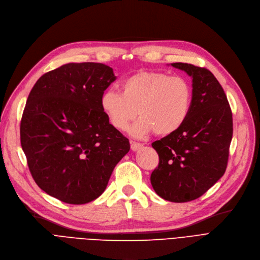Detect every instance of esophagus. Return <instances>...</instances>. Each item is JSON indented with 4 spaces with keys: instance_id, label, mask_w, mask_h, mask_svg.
<instances>
[{
    "instance_id": "esophagus-1",
    "label": "esophagus",
    "mask_w": 260,
    "mask_h": 260,
    "mask_svg": "<svg viewBox=\"0 0 260 260\" xmlns=\"http://www.w3.org/2000/svg\"><path fill=\"white\" fill-rule=\"evenodd\" d=\"M142 147H143V144L138 143V142H131V149L133 151H137V150H139Z\"/></svg>"
}]
</instances>
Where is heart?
Segmentation results:
<instances>
[{
  "mask_svg": "<svg viewBox=\"0 0 260 260\" xmlns=\"http://www.w3.org/2000/svg\"><path fill=\"white\" fill-rule=\"evenodd\" d=\"M191 102L192 87L183 77L140 71L122 81L121 92L103 91L100 108L112 127L120 131H126L139 113L141 118L131 132L141 138L152 131L168 136L178 130L188 118Z\"/></svg>",
  "mask_w": 260,
  "mask_h": 260,
  "instance_id": "heart-1",
  "label": "heart"
}]
</instances>
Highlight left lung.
<instances>
[{
	"label": "left lung",
	"instance_id": "1",
	"mask_svg": "<svg viewBox=\"0 0 260 260\" xmlns=\"http://www.w3.org/2000/svg\"><path fill=\"white\" fill-rule=\"evenodd\" d=\"M193 78L191 110L182 126L151 146L159 164L150 176L165 201L199 199L224 175L233 138V113L223 87L205 67L173 63Z\"/></svg>",
	"mask_w": 260,
	"mask_h": 260
}]
</instances>
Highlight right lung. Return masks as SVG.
<instances>
[{"mask_svg": "<svg viewBox=\"0 0 260 260\" xmlns=\"http://www.w3.org/2000/svg\"><path fill=\"white\" fill-rule=\"evenodd\" d=\"M115 79L105 64L70 63L41 76L27 97L20 141L28 170L41 190L61 202L96 200L130 149L100 108Z\"/></svg>", "mask_w": 260, "mask_h": 260, "instance_id": "right-lung-1", "label": "right lung"}]
</instances>
